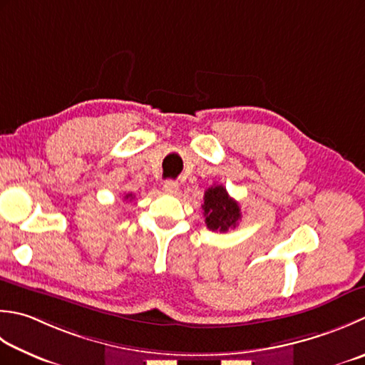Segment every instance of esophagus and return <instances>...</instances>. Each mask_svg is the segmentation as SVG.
I'll list each match as a JSON object with an SVG mask.
<instances>
[{
    "label": "esophagus",
    "instance_id": "esophagus-1",
    "mask_svg": "<svg viewBox=\"0 0 365 365\" xmlns=\"http://www.w3.org/2000/svg\"><path fill=\"white\" fill-rule=\"evenodd\" d=\"M163 190H164V192H168V195H175V192L178 191V183L174 180H166L163 185Z\"/></svg>",
    "mask_w": 365,
    "mask_h": 365
}]
</instances>
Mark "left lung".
Here are the masks:
<instances>
[{"instance_id":"1","label":"left lung","mask_w":365,"mask_h":365,"mask_svg":"<svg viewBox=\"0 0 365 365\" xmlns=\"http://www.w3.org/2000/svg\"><path fill=\"white\" fill-rule=\"evenodd\" d=\"M205 225L212 231L226 232L239 225L240 205L227 195L223 185H213L204 192L202 204Z\"/></svg>"}]
</instances>
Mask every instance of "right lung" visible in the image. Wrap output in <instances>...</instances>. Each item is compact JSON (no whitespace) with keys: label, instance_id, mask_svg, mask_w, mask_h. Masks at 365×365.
Returning a JSON list of instances; mask_svg holds the SVG:
<instances>
[{"label":"right lung","instance_id":"obj_1","mask_svg":"<svg viewBox=\"0 0 365 365\" xmlns=\"http://www.w3.org/2000/svg\"><path fill=\"white\" fill-rule=\"evenodd\" d=\"M128 197H133V195H130V192H128V195L125 196V199H128Z\"/></svg>","mask_w":365,"mask_h":365}]
</instances>
